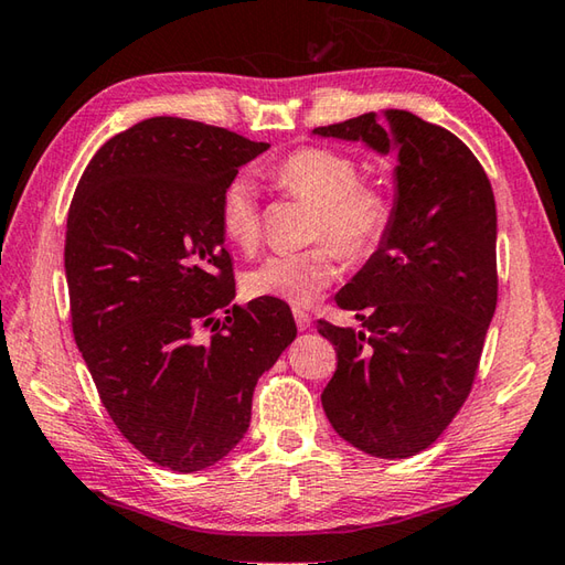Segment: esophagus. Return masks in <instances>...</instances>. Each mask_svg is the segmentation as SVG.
Wrapping results in <instances>:
<instances>
[{
    "instance_id": "obj_1",
    "label": "esophagus",
    "mask_w": 565,
    "mask_h": 565,
    "mask_svg": "<svg viewBox=\"0 0 565 565\" xmlns=\"http://www.w3.org/2000/svg\"><path fill=\"white\" fill-rule=\"evenodd\" d=\"M292 315H295V322H297V329H300V332H305V329H310V324H312V317L307 315L305 310H292Z\"/></svg>"
}]
</instances>
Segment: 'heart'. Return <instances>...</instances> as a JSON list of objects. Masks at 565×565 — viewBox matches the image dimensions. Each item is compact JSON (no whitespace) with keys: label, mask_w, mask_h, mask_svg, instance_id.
<instances>
[{"label":"heart","mask_w":565,"mask_h":565,"mask_svg":"<svg viewBox=\"0 0 565 565\" xmlns=\"http://www.w3.org/2000/svg\"><path fill=\"white\" fill-rule=\"evenodd\" d=\"M268 177L285 194L317 206L310 238L319 243L300 253L263 258L243 275V290L258 300L270 297L295 307L312 305L337 280V255L361 263L383 246L393 223V201L381 186L359 182L354 159L327 147L295 150ZM218 223L223 236L241 250H253L260 241L258 199L246 177H233L223 186Z\"/></svg>","instance_id":"heart-1"}]
</instances>
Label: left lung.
<instances>
[{"label":"left lung","instance_id":"8db88e82","mask_svg":"<svg viewBox=\"0 0 565 565\" xmlns=\"http://www.w3.org/2000/svg\"><path fill=\"white\" fill-rule=\"evenodd\" d=\"M315 135L398 150L391 233L337 292L361 329H317L337 349L322 393L332 428L361 452L403 460L440 438L480 369L499 287L492 184L460 137L408 110Z\"/></svg>","mask_w":565,"mask_h":565}]
</instances>
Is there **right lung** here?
<instances>
[{"label": "right lung", "instance_id": "obj_1", "mask_svg": "<svg viewBox=\"0 0 565 565\" xmlns=\"http://www.w3.org/2000/svg\"><path fill=\"white\" fill-rule=\"evenodd\" d=\"M226 127L150 117L110 137L68 209L73 337L127 443L172 472L226 457L258 379L292 344L290 307L233 305L221 191L268 150Z\"/></svg>", "mask_w": 565, "mask_h": 565}]
</instances>
